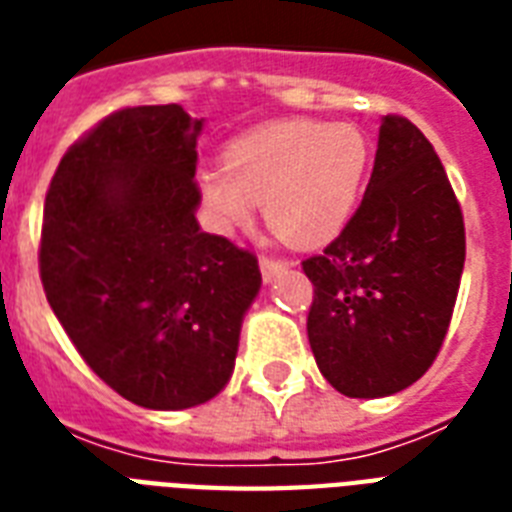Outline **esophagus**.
Masks as SVG:
<instances>
[{
  "instance_id": "esophagus-1",
  "label": "esophagus",
  "mask_w": 512,
  "mask_h": 512,
  "mask_svg": "<svg viewBox=\"0 0 512 512\" xmlns=\"http://www.w3.org/2000/svg\"><path fill=\"white\" fill-rule=\"evenodd\" d=\"M287 268H292V263H281V260H268V257H263L260 260V273H263V281L265 284H271L276 276H279L281 271H287Z\"/></svg>"
}]
</instances>
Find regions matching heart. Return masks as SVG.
<instances>
[{
  "mask_svg": "<svg viewBox=\"0 0 512 512\" xmlns=\"http://www.w3.org/2000/svg\"><path fill=\"white\" fill-rule=\"evenodd\" d=\"M369 143L356 124L287 119L233 140L223 170L196 177L217 231L249 225L255 204L273 233L297 249L335 241L356 212Z\"/></svg>",
  "mask_w": 512,
  "mask_h": 512,
  "instance_id": "obj_1",
  "label": "heart"
}]
</instances>
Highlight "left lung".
Returning a JSON list of instances; mask_svg holds the SVG:
<instances>
[{"label": "left lung", "mask_w": 512, "mask_h": 512, "mask_svg": "<svg viewBox=\"0 0 512 512\" xmlns=\"http://www.w3.org/2000/svg\"><path fill=\"white\" fill-rule=\"evenodd\" d=\"M465 223L444 164L401 116H382L361 207L313 281L308 340L321 374L348 398H382L428 372L452 321Z\"/></svg>", "instance_id": "8db88e82"}]
</instances>
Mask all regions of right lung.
Listing matches in <instances>:
<instances>
[{
  "instance_id": "right-lung-1",
  "label": "right lung",
  "mask_w": 512,
  "mask_h": 512,
  "mask_svg": "<svg viewBox=\"0 0 512 512\" xmlns=\"http://www.w3.org/2000/svg\"><path fill=\"white\" fill-rule=\"evenodd\" d=\"M201 130L177 103L116 111L68 148L44 201L52 313L100 380L156 412L228 385L263 284L255 255L196 220Z\"/></svg>"
}]
</instances>
